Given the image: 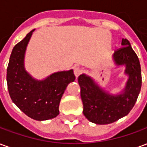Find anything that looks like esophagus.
<instances>
[{
	"instance_id": "1",
	"label": "esophagus",
	"mask_w": 147,
	"mask_h": 147,
	"mask_svg": "<svg viewBox=\"0 0 147 147\" xmlns=\"http://www.w3.org/2000/svg\"><path fill=\"white\" fill-rule=\"evenodd\" d=\"M82 72V70H81V68L79 67H74V74H75V76L76 77H78L80 76V74Z\"/></svg>"
}]
</instances>
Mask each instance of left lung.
I'll list each match as a JSON object with an SVG mask.
<instances>
[{"instance_id":"8db88e82","label":"left lung","mask_w":147,"mask_h":147,"mask_svg":"<svg viewBox=\"0 0 147 147\" xmlns=\"http://www.w3.org/2000/svg\"><path fill=\"white\" fill-rule=\"evenodd\" d=\"M121 45L113 55L115 64L124 65V73L128 76L121 94L114 95L105 92L85 74L78 77L83 114L96 124H109L127 116L136 104L141 90L142 75L139 58L127 39H122Z\"/></svg>"}]
</instances>
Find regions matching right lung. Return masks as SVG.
I'll list each match as a JSON object with an SVG mask.
<instances>
[{"label": "right lung", "instance_id": "right-lung-1", "mask_svg": "<svg viewBox=\"0 0 147 147\" xmlns=\"http://www.w3.org/2000/svg\"><path fill=\"white\" fill-rule=\"evenodd\" d=\"M32 30L11 51L7 84L9 95L18 108L36 120L53 119L59 114L61 97L68 83L76 80L73 70L52 74L43 80H34L24 68V55Z\"/></svg>", "mask_w": 147, "mask_h": 147}]
</instances>
